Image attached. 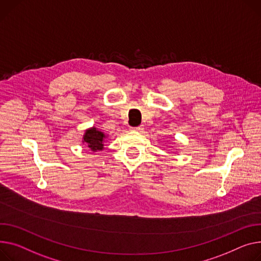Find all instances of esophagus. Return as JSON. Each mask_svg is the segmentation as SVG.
Returning <instances> with one entry per match:
<instances>
[{
    "instance_id": "34e87169",
    "label": "esophagus",
    "mask_w": 261,
    "mask_h": 261,
    "mask_svg": "<svg viewBox=\"0 0 261 261\" xmlns=\"http://www.w3.org/2000/svg\"><path fill=\"white\" fill-rule=\"evenodd\" d=\"M143 129H144V126H143V125H141V126H137V127L133 128V130H135V131H142Z\"/></svg>"
}]
</instances>
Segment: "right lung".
Masks as SVG:
<instances>
[{
  "label": "right lung",
  "mask_w": 261,
  "mask_h": 261,
  "mask_svg": "<svg viewBox=\"0 0 261 261\" xmlns=\"http://www.w3.org/2000/svg\"><path fill=\"white\" fill-rule=\"evenodd\" d=\"M106 135L98 131L95 127H92L86 130L83 136V143L88 146L92 151H99L103 149V143H105Z\"/></svg>",
  "instance_id": "obj_1"
}]
</instances>
